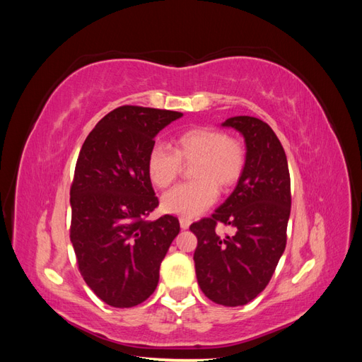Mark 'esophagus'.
I'll return each instance as SVG.
<instances>
[{"label":"esophagus","mask_w":362,"mask_h":362,"mask_svg":"<svg viewBox=\"0 0 362 362\" xmlns=\"http://www.w3.org/2000/svg\"><path fill=\"white\" fill-rule=\"evenodd\" d=\"M190 218H187V217H180V225H181V229H189V226H190Z\"/></svg>","instance_id":"esophagus-1"}]
</instances>
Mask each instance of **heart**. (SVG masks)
Instances as JSON below:
<instances>
[{"mask_svg": "<svg viewBox=\"0 0 362 362\" xmlns=\"http://www.w3.org/2000/svg\"><path fill=\"white\" fill-rule=\"evenodd\" d=\"M245 148L234 137L216 128H190L173 139V151L154 145L146 170L151 182L166 189L181 172V163L192 164L194 181L184 182L163 194L161 208L166 213L196 217L217 199V185L226 190L238 181L245 169Z\"/></svg>", "mask_w": 362, "mask_h": 362, "instance_id": "heart-1", "label": "heart"}]
</instances>
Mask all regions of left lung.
<instances>
[{
  "label": "left lung",
  "mask_w": 362,
  "mask_h": 362,
  "mask_svg": "<svg viewBox=\"0 0 362 362\" xmlns=\"http://www.w3.org/2000/svg\"><path fill=\"white\" fill-rule=\"evenodd\" d=\"M222 127L245 137V169L229 198L190 231L198 237L193 259L201 290L218 305L240 306L266 288L286 249L290 172L279 139L261 119L234 116ZM217 223L233 233L218 235Z\"/></svg>",
  "instance_id": "8db88e82"
}]
</instances>
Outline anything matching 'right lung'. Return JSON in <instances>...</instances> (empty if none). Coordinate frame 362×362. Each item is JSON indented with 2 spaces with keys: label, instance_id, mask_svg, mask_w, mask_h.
I'll list each match as a JSON object with an SVG mask.
<instances>
[{
  "label": "right lung",
  "instance_id": "add662e5",
  "mask_svg": "<svg viewBox=\"0 0 362 362\" xmlns=\"http://www.w3.org/2000/svg\"><path fill=\"white\" fill-rule=\"evenodd\" d=\"M180 112L122 105L95 125L81 146L71 185V243L87 286L115 308H131L154 293L160 264L180 233L158 206L146 170L156 136Z\"/></svg>",
  "mask_w": 362,
  "mask_h": 362
}]
</instances>
